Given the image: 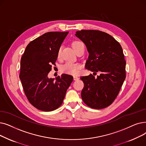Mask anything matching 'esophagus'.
I'll use <instances>...</instances> for the list:
<instances>
[{
	"label": "esophagus",
	"instance_id": "1",
	"mask_svg": "<svg viewBox=\"0 0 146 146\" xmlns=\"http://www.w3.org/2000/svg\"><path fill=\"white\" fill-rule=\"evenodd\" d=\"M73 79H74V80H78L79 79V78L78 77V76H74Z\"/></svg>",
	"mask_w": 146,
	"mask_h": 146
}]
</instances>
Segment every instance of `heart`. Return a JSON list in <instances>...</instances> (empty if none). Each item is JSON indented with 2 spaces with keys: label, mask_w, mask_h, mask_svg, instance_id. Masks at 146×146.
I'll return each instance as SVG.
<instances>
[{
  "label": "heart",
  "mask_w": 146,
  "mask_h": 146,
  "mask_svg": "<svg viewBox=\"0 0 146 146\" xmlns=\"http://www.w3.org/2000/svg\"><path fill=\"white\" fill-rule=\"evenodd\" d=\"M72 46L75 51L76 52V53L79 49H80L82 48H84V43L81 42L80 41H78V40L74 41L72 43ZM61 48H60L57 53V56L58 58L61 57ZM80 68H81V65L78 64V63L67 62L61 67V70L62 72L64 73L73 75V76H76L79 73Z\"/></svg>",
  "instance_id": "heart-1"
}]
</instances>
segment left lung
Masks as SVG:
<instances>
[{
    "mask_svg": "<svg viewBox=\"0 0 146 146\" xmlns=\"http://www.w3.org/2000/svg\"><path fill=\"white\" fill-rule=\"evenodd\" d=\"M90 54L85 68L94 73L81 76L84 86L81 92L84 102L95 109H102L113 103L126 78V61L121 45L110 35L96 30H82L76 34Z\"/></svg>",
    "mask_w": 146,
    "mask_h": 146,
    "instance_id": "obj_1",
    "label": "left lung"
}]
</instances>
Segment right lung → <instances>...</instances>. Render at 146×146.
<instances>
[{"label":"right lung","mask_w":146,"mask_h":146,"mask_svg":"<svg viewBox=\"0 0 146 146\" xmlns=\"http://www.w3.org/2000/svg\"><path fill=\"white\" fill-rule=\"evenodd\" d=\"M68 31H50L27 46L21 59L20 78L30 103L43 111L58 109L62 104L72 76L63 74L54 79L48 74L55 66L57 53Z\"/></svg>","instance_id":"add662e5"}]
</instances>
